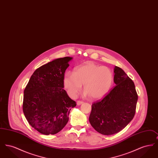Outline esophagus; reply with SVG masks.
<instances>
[{"mask_svg": "<svg viewBox=\"0 0 158 158\" xmlns=\"http://www.w3.org/2000/svg\"><path fill=\"white\" fill-rule=\"evenodd\" d=\"M83 103V102L82 101H77V105H82Z\"/></svg>", "mask_w": 158, "mask_h": 158, "instance_id": "esophagus-1", "label": "esophagus"}]
</instances>
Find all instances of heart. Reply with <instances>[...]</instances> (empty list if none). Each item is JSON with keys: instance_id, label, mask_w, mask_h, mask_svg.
Returning a JSON list of instances; mask_svg holds the SVG:
<instances>
[{"instance_id": "obj_1", "label": "heart", "mask_w": 158, "mask_h": 158, "mask_svg": "<svg viewBox=\"0 0 158 158\" xmlns=\"http://www.w3.org/2000/svg\"><path fill=\"white\" fill-rule=\"evenodd\" d=\"M114 75L110 69L88 63L77 68L74 72H67L63 79L68 94L75 98L82 89L92 99L104 97L111 89Z\"/></svg>"}]
</instances>
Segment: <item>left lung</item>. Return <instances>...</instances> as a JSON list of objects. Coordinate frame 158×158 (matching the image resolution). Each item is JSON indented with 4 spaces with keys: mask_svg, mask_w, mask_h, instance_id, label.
I'll use <instances>...</instances> for the list:
<instances>
[{
    "mask_svg": "<svg viewBox=\"0 0 158 158\" xmlns=\"http://www.w3.org/2000/svg\"><path fill=\"white\" fill-rule=\"evenodd\" d=\"M115 86L104 98L92 105L89 120L98 133L112 135L126 127L135 114L138 96L133 81L124 71L114 68Z\"/></svg>",
    "mask_w": 158,
    "mask_h": 158,
    "instance_id": "left-lung-1",
    "label": "left lung"
}]
</instances>
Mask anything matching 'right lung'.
Returning a JSON list of instances; mask_svg holds the SVG:
<instances>
[{"mask_svg": "<svg viewBox=\"0 0 158 158\" xmlns=\"http://www.w3.org/2000/svg\"><path fill=\"white\" fill-rule=\"evenodd\" d=\"M73 57L54 59L38 68L23 92V112L31 126L43 135H55L76 106L64 88V76Z\"/></svg>", "mask_w": 158, "mask_h": 158, "instance_id": "right-lung-1", "label": "right lung"}]
</instances>
